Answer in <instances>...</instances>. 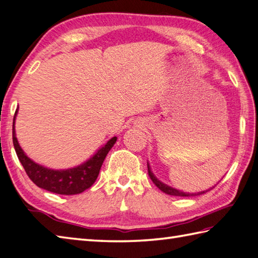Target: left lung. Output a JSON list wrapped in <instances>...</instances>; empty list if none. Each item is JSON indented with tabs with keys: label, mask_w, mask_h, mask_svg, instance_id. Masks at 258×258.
<instances>
[{
	"label": "left lung",
	"mask_w": 258,
	"mask_h": 258,
	"mask_svg": "<svg viewBox=\"0 0 258 258\" xmlns=\"http://www.w3.org/2000/svg\"><path fill=\"white\" fill-rule=\"evenodd\" d=\"M147 166H148V173H149V177H150V179L152 180V182L155 183V185L158 187L161 191H164L165 194H168V195H171V196H180V197H190V196H198V195H203V194H205V192H207V191H209L210 189H213L215 186H213V187H210L209 189H207V190H203V191H199V192H194V194H189V192H185V191H182V190H179V189H176V188H173V187H171V186H169V185H167V183H164L162 181H160L158 178H157L156 176H155V173L151 171V168H150V165H149V162L147 161Z\"/></svg>",
	"instance_id": "left-lung-1"
}]
</instances>
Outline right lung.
<instances>
[{
    "label": "right lung",
    "mask_w": 258,
    "mask_h": 258,
    "mask_svg": "<svg viewBox=\"0 0 258 258\" xmlns=\"http://www.w3.org/2000/svg\"><path fill=\"white\" fill-rule=\"evenodd\" d=\"M18 112L19 108L13 118V145L18 158L30 179L38 187L59 195H77L90 188L98 178L104 158L117 141V137H112L96 154L80 165L68 169H51L36 164L21 148L15 135V119Z\"/></svg>",
    "instance_id": "add662e5"
}]
</instances>
